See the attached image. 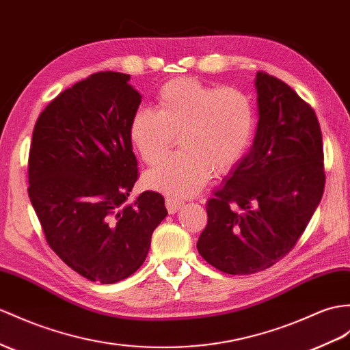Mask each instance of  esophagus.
<instances>
[{"instance_id":"esophagus-1","label":"esophagus","mask_w":350,"mask_h":350,"mask_svg":"<svg viewBox=\"0 0 350 350\" xmlns=\"http://www.w3.org/2000/svg\"><path fill=\"white\" fill-rule=\"evenodd\" d=\"M166 208L169 211V214H176L178 211H180L183 208V202L181 200H176L174 198H166Z\"/></svg>"}]
</instances>
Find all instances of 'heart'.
<instances>
[{"mask_svg":"<svg viewBox=\"0 0 350 350\" xmlns=\"http://www.w3.org/2000/svg\"><path fill=\"white\" fill-rule=\"evenodd\" d=\"M255 131L250 95L233 86H211L196 79H174L161 86L157 109L138 108L131 117L129 138L144 161L156 165L178 141L183 150L146 175L150 189L189 198L224 174L248 151Z\"/></svg>","mask_w":350,"mask_h":350,"instance_id":"obj_1","label":"heart"}]
</instances>
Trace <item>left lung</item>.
I'll return each instance as SVG.
<instances>
[{
	"mask_svg": "<svg viewBox=\"0 0 350 350\" xmlns=\"http://www.w3.org/2000/svg\"><path fill=\"white\" fill-rule=\"evenodd\" d=\"M254 144L206 204L198 251L228 275H252L291 251L325 187L318 117L282 80L255 77Z\"/></svg>",
	"mask_w": 350,
	"mask_h": 350,
	"instance_id": "8db88e82",
	"label": "left lung"
}]
</instances>
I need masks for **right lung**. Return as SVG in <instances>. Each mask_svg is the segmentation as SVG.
I'll return each mask as SVG.
<instances>
[{
	"mask_svg": "<svg viewBox=\"0 0 350 350\" xmlns=\"http://www.w3.org/2000/svg\"><path fill=\"white\" fill-rule=\"evenodd\" d=\"M131 75L96 72L57 95L40 114L29 150V199L46 241L93 282L116 284L146 261L167 215L163 196L127 198L138 180L129 138L141 95Z\"/></svg>",
	"mask_w": 350,
	"mask_h": 350,
	"instance_id": "right-lung-1",
	"label": "right lung"
}]
</instances>
